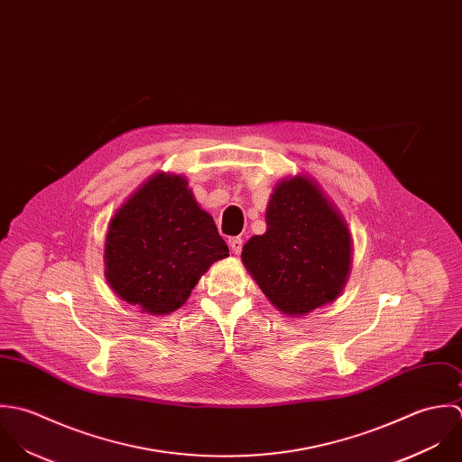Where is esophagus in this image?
Wrapping results in <instances>:
<instances>
[{
  "instance_id": "esophagus-1",
  "label": "esophagus",
  "mask_w": 462,
  "mask_h": 462,
  "mask_svg": "<svg viewBox=\"0 0 462 462\" xmlns=\"http://www.w3.org/2000/svg\"><path fill=\"white\" fill-rule=\"evenodd\" d=\"M228 246H230L232 254L239 255V254L243 252V239H241V237H230V239H228Z\"/></svg>"
}]
</instances>
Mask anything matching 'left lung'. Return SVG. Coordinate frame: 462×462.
I'll use <instances>...</instances> for the list:
<instances>
[{"mask_svg": "<svg viewBox=\"0 0 462 462\" xmlns=\"http://www.w3.org/2000/svg\"><path fill=\"white\" fill-rule=\"evenodd\" d=\"M266 223L241 259L268 300L287 316L334 301L350 273L352 237L323 190L303 175L278 182Z\"/></svg>", "mask_w": 462, "mask_h": 462, "instance_id": "left-lung-1", "label": "left lung"}]
</instances>
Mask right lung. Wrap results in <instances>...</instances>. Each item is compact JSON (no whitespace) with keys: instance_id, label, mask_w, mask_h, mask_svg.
Listing matches in <instances>:
<instances>
[{"instance_id":"1","label":"right lung","mask_w":462,"mask_h":462,"mask_svg":"<svg viewBox=\"0 0 462 462\" xmlns=\"http://www.w3.org/2000/svg\"><path fill=\"white\" fill-rule=\"evenodd\" d=\"M225 257L226 243L184 177L157 173L110 219L105 277L126 303L170 314L184 305L210 264Z\"/></svg>"}]
</instances>
